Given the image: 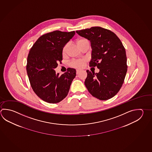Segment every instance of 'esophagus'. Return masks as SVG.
I'll list each match as a JSON object with an SVG mask.
<instances>
[{
  "instance_id": "34e87169",
  "label": "esophagus",
  "mask_w": 152,
  "mask_h": 152,
  "mask_svg": "<svg viewBox=\"0 0 152 152\" xmlns=\"http://www.w3.org/2000/svg\"><path fill=\"white\" fill-rule=\"evenodd\" d=\"M80 72V70H76V74H79Z\"/></svg>"
}]
</instances>
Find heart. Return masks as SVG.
Wrapping results in <instances>:
<instances>
[{
	"label": "heart",
	"mask_w": 152,
	"mask_h": 152,
	"mask_svg": "<svg viewBox=\"0 0 152 152\" xmlns=\"http://www.w3.org/2000/svg\"><path fill=\"white\" fill-rule=\"evenodd\" d=\"M76 43H77L78 46H79V47L80 48L81 46H82L83 44L86 43H89V42L86 39H80L77 40ZM67 48H68V45L67 44L63 47V50H62L63 55L66 54ZM86 62V58H82V59H80V60H77L72 61L71 63H70V65L76 68L82 69L85 66Z\"/></svg>",
	"instance_id": "obj_1"
}]
</instances>
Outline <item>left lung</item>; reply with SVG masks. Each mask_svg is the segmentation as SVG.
<instances>
[{
  "label": "left lung",
  "instance_id": "8db88e82",
  "mask_svg": "<svg viewBox=\"0 0 152 152\" xmlns=\"http://www.w3.org/2000/svg\"><path fill=\"white\" fill-rule=\"evenodd\" d=\"M90 41V66H97L98 73L86 70L85 86L90 94L99 100L114 97L120 90L127 70L126 51L113 32L100 27L76 31Z\"/></svg>",
  "mask_w": 152,
  "mask_h": 152
}]
</instances>
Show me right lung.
Returning <instances> with one entry per match:
<instances>
[{"label": "right lung", "mask_w": 152, "mask_h": 152, "mask_svg": "<svg viewBox=\"0 0 152 152\" xmlns=\"http://www.w3.org/2000/svg\"><path fill=\"white\" fill-rule=\"evenodd\" d=\"M75 31H55L40 37L30 49L26 70L32 89L42 100L57 103L66 97L76 70L68 68L60 75L54 69L62 60L63 47L74 36Z\"/></svg>", "instance_id": "right-lung-1"}]
</instances>
